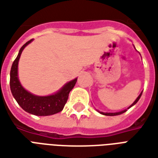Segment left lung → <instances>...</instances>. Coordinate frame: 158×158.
I'll list each match as a JSON object with an SVG mask.
<instances>
[{
  "label": "left lung",
  "instance_id": "8db88e82",
  "mask_svg": "<svg viewBox=\"0 0 158 158\" xmlns=\"http://www.w3.org/2000/svg\"><path fill=\"white\" fill-rule=\"evenodd\" d=\"M141 95H142V92H141V93H140V94H139V96H138L137 98H136L135 101V102H133L132 105H131V106H129V108H130L131 106H134L135 104H136V103H137V102H138V101H139V98H140V96H141ZM129 108H128V109H129ZM126 111H127V109L123 110V111H121V112H118V113H102V112H100V113H102V114H103V115H106V116H116V115H120V114H122V113H125Z\"/></svg>",
  "mask_w": 158,
  "mask_h": 158
}]
</instances>
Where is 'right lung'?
Segmentation results:
<instances>
[{"mask_svg": "<svg viewBox=\"0 0 158 158\" xmlns=\"http://www.w3.org/2000/svg\"><path fill=\"white\" fill-rule=\"evenodd\" d=\"M30 40L23 45L12 63L10 72V88L13 97L19 105L25 112L36 116H49L61 112L69 98V92L75 85L77 79L67 83L62 89L54 95L47 96H38L27 91L19 82L18 77V65L23 50L32 41Z\"/></svg>", "mask_w": 158, "mask_h": 158, "instance_id": "1", "label": "right lung"}]
</instances>
